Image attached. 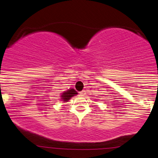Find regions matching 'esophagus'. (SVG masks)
Returning <instances> with one entry per match:
<instances>
[{
	"label": "esophagus",
	"mask_w": 158,
	"mask_h": 158,
	"mask_svg": "<svg viewBox=\"0 0 158 158\" xmlns=\"http://www.w3.org/2000/svg\"><path fill=\"white\" fill-rule=\"evenodd\" d=\"M79 94H80L81 95H82V96H83V95H85V91H82V92H80V93H79Z\"/></svg>",
	"instance_id": "obj_1"
}]
</instances>
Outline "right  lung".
<instances>
[{
    "label": "right lung",
    "instance_id": "right-lung-1",
    "mask_svg": "<svg viewBox=\"0 0 158 158\" xmlns=\"http://www.w3.org/2000/svg\"><path fill=\"white\" fill-rule=\"evenodd\" d=\"M76 94H77V92H76L75 89H69V90H67L66 92H63V95H61L62 100H63V102H67L68 100H69V98H71L72 97L74 96Z\"/></svg>",
    "mask_w": 158,
    "mask_h": 158
}]
</instances>
